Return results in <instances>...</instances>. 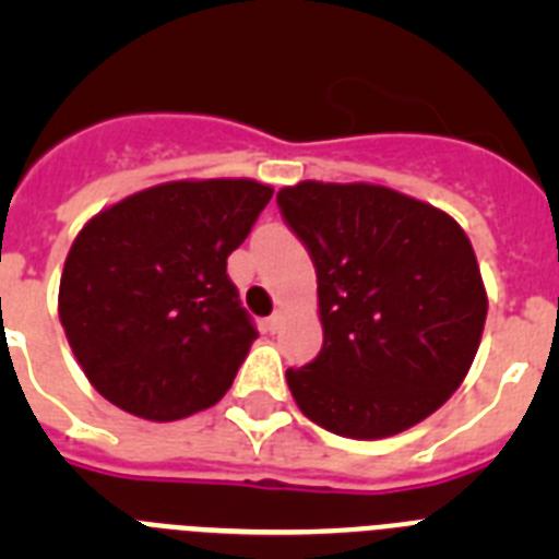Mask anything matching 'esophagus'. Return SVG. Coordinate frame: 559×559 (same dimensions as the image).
I'll return each mask as SVG.
<instances>
[{
  "label": "esophagus",
  "mask_w": 559,
  "mask_h": 559,
  "mask_svg": "<svg viewBox=\"0 0 559 559\" xmlns=\"http://www.w3.org/2000/svg\"><path fill=\"white\" fill-rule=\"evenodd\" d=\"M280 324H283V310H276L274 316H269V322H265V328H269L271 333H276V330H280Z\"/></svg>",
  "instance_id": "1"
}]
</instances>
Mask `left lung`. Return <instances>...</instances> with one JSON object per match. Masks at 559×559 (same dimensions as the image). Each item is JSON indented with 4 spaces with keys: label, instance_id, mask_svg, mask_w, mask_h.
I'll return each mask as SVG.
<instances>
[{
    "label": "left lung",
    "instance_id": "left-lung-1",
    "mask_svg": "<svg viewBox=\"0 0 559 559\" xmlns=\"http://www.w3.org/2000/svg\"><path fill=\"white\" fill-rule=\"evenodd\" d=\"M276 204L316 265L324 328L322 353L285 372L296 406L349 439L423 423L462 386L487 319L462 226L364 181H299Z\"/></svg>",
    "mask_w": 559,
    "mask_h": 559
}]
</instances>
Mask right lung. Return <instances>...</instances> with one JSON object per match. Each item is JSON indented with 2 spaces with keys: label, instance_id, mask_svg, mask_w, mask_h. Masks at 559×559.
<instances>
[{
  "label": "right lung",
  "instance_id": "1",
  "mask_svg": "<svg viewBox=\"0 0 559 559\" xmlns=\"http://www.w3.org/2000/svg\"><path fill=\"white\" fill-rule=\"evenodd\" d=\"M274 190L181 179L97 212L69 249L58 316L88 383L122 412L173 423L215 406L257 330L226 257Z\"/></svg>",
  "mask_w": 559,
  "mask_h": 559
}]
</instances>
